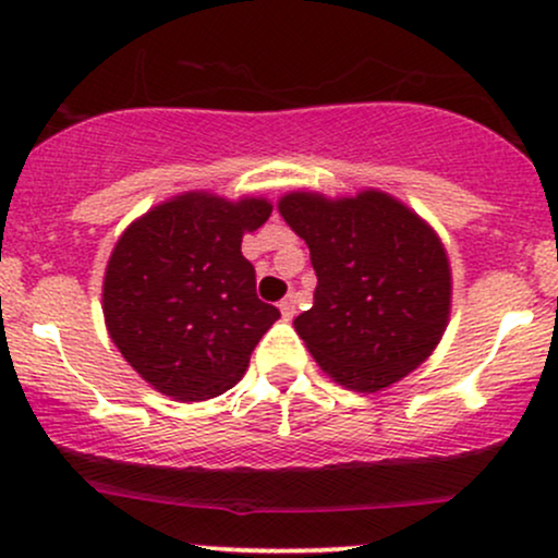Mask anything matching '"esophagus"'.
I'll list each match as a JSON object with an SVG mask.
<instances>
[{
  "label": "esophagus",
  "instance_id": "obj_1",
  "mask_svg": "<svg viewBox=\"0 0 558 558\" xmlns=\"http://www.w3.org/2000/svg\"><path fill=\"white\" fill-rule=\"evenodd\" d=\"M278 306H280V315H283L286 319L296 317V299H293V296H286Z\"/></svg>",
  "mask_w": 558,
  "mask_h": 558
}]
</instances>
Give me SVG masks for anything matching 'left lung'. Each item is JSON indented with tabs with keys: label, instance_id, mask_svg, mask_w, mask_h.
I'll return each instance as SVG.
<instances>
[{
	"label": "left lung",
	"instance_id": "8db88e82",
	"mask_svg": "<svg viewBox=\"0 0 558 558\" xmlns=\"http://www.w3.org/2000/svg\"><path fill=\"white\" fill-rule=\"evenodd\" d=\"M278 209L317 272L315 304L293 328L319 367L360 393L417 369L451 315V265L438 233L377 189L338 198L291 191Z\"/></svg>",
	"mask_w": 558,
	"mask_h": 558
}]
</instances>
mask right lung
I'll list each match as a JSON object with an SVG mask.
<instances>
[{
  "instance_id": "1",
  "label": "right lung",
  "mask_w": 558,
  "mask_h": 558,
  "mask_svg": "<svg viewBox=\"0 0 558 558\" xmlns=\"http://www.w3.org/2000/svg\"><path fill=\"white\" fill-rule=\"evenodd\" d=\"M272 204L185 191L123 230L107 262L101 310L112 343L159 393L207 401L246 373L280 312L257 296L241 254Z\"/></svg>"
}]
</instances>
